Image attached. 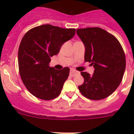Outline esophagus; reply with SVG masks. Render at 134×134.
<instances>
[{
  "label": "esophagus",
  "instance_id": "34e87169",
  "mask_svg": "<svg viewBox=\"0 0 134 134\" xmlns=\"http://www.w3.org/2000/svg\"><path fill=\"white\" fill-rule=\"evenodd\" d=\"M79 74V72H78V71H76V70H74V69H71L70 70V75L71 76H75L76 75V74Z\"/></svg>",
  "mask_w": 134,
  "mask_h": 134
}]
</instances>
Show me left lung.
Returning <instances> with one entry per match:
<instances>
[{"label": "left lung", "mask_w": 134, "mask_h": 134, "mask_svg": "<svg viewBox=\"0 0 134 134\" xmlns=\"http://www.w3.org/2000/svg\"><path fill=\"white\" fill-rule=\"evenodd\" d=\"M76 34L85 45V61L94 68L93 75L80 72L84 83L79 91L91 100L105 99L122 80L126 65L124 49L115 37L99 27L78 29Z\"/></svg>", "instance_id": "1"}]
</instances>
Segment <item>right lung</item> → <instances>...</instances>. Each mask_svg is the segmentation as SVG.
<instances>
[{"instance_id":"obj_1","label":"right lung","mask_w":134,"mask_h":134,"mask_svg":"<svg viewBox=\"0 0 134 134\" xmlns=\"http://www.w3.org/2000/svg\"><path fill=\"white\" fill-rule=\"evenodd\" d=\"M75 31V29L43 25L30 29L23 36L18 52L19 73L27 89L37 98L51 100L61 93L70 68L50 67V58L58 54Z\"/></svg>"}]
</instances>
